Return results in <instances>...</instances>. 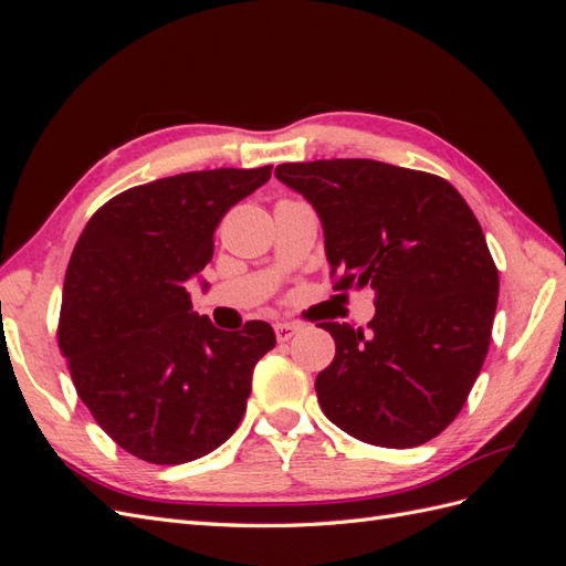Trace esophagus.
<instances>
[{
	"label": "esophagus",
	"instance_id": "esophagus-1",
	"mask_svg": "<svg viewBox=\"0 0 566 566\" xmlns=\"http://www.w3.org/2000/svg\"><path fill=\"white\" fill-rule=\"evenodd\" d=\"M273 331H276V339L283 345V342H287L290 337H293L300 331V325L297 323H287V321H279L276 325H273Z\"/></svg>",
	"mask_w": 566,
	"mask_h": 566
}]
</instances>
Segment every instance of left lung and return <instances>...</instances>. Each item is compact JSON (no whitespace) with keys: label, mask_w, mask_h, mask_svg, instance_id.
<instances>
[{"label":"left lung","mask_w":566,"mask_h":566,"mask_svg":"<svg viewBox=\"0 0 566 566\" xmlns=\"http://www.w3.org/2000/svg\"><path fill=\"white\" fill-rule=\"evenodd\" d=\"M276 177L316 210L335 290H375L368 333L321 323L335 339L316 378L325 418L373 447L434 439L468 401L499 304L470 205L447 179L364 158L285 163Z\"/></svg>","instance_id":"1"}]
</instances>
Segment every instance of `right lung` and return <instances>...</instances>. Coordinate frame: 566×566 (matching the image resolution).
<instances>
[{"label":"right lung","mask_w":566,"mask_h":566,"mask_svg":"<svg viewBox=\"0 0 566 566\" xmlns=\"http://www.w3.org/2000/svg\"><path fill=\"white\" fill-rule=\"evenodd\" d=\"M269 177L271 165L221 167L134 186L80 235L59 347L77 397L136 458L181 465L208 455L245 413L252 370L276 335L264 321L214 328L193 312L186 283L212 260L221 217Z\"/></svg>","instance_id":"1"}]
</instances>
